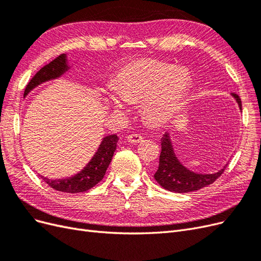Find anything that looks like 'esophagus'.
<instances>
[{
	"mask_svg": "<svg viewBox=\"0 0 261 261\" xmlns=\"http://www.w3.org/2000/svg\"><path fill=\"white\" fill-rule=\"evenodd\" d=\"M143 137H141L140 135H138V134H132V135L127 136V141L128 143H132V144H138V143H141L143 141Z\"/></svg>",
	"mask_w": 261,
	"mask_h": 261,
	"instance_id": "obj_1",
	"label": "esophagus"
}]
</instances>
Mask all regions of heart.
Returning a JSON list of instances; mask_svg holds the SVG:
<instances>
[{"label":"heart","instance_id":"obj_1","mask_svg":"<svg viewBox=\"0 0 261 261\" xmlns=\"http://www.w3.org/2000/svg\"><path fill=\"white\" fill-rule=\"evenodd\" d=\"M191 86V75L185 68L154 60L134 62L118 72L114 89L121 100L108 94L106 102L113 112L126 111V103H141L150 122L161 124L174 116Z\"/></svg>","mask_w":261,"mask_h":261}]
</instances>
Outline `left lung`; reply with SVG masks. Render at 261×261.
<instances>
[{"instance_id":"left-lung-1","label":"left lung","mask_w":261,"mask_h":261,"mask_svg":"<svg viewBox=\"0 0 261 261\" xmlns=\"http://www.w3.org/2000/svg\"><path fill=\"white\" fill-rule=\"evenodd\" d=\"M236 100L242 111V102L236 93H231ZM227 164L218 172L206 174L197 173L187 169L181 164L172 147L168 132L161 138V153L159 158V167L154 173V179L167 191L173 193L195 192L212 184L222 173Z\"/></svg>"}]
</instances>
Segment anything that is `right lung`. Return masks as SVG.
Wrapping results in <instances>:
<instances>
[{
    "mask_svg": "<svg viewBox=\"0 0 261 261\" xmlns=\"http://www.w3.org/2000/svg\"><path fill=\"white\" fill-rule=\"evenodd\" d=\"M67 55L61 54L48 65L43 66L39 72L33 77V80L27 85L23 98L28 96L30 91H33L36 87L40 86L46 82L59 80L60 77L65 75L70 70ZM118 137L116 135L105 136L101 139V143L94 152L90 161L87 163L84 169L76 173L73 176H68L64 178H49L40 175V177L53 189H57L58 192L76 194L88 191L91 187L103 178L107 169L111 163L112 156L116 150V145Z\"/></svg>",
    "mask_w": 261,
    "mask_h": 261,
    "instance_id": "1",
    "label": "right lung"
}]
</instances>
